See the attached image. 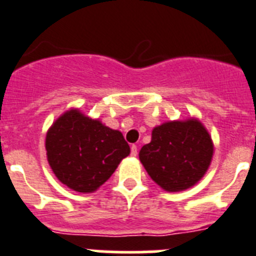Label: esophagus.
<instances>
[{"mask_svg": "<svg viewBox=\"0 0 256 256\" xmlns=\"http://www.w3.org/2000/svg\"><path fill=\"white\" fill-rule=\"evenodd\" d=\"M131 156H132V157H136L138 156V146H135V144L131 146Z\"/></svg>", "mask_w": 256, "mask_h": 256, "instance_id": "esophagus-1", "label": "esophagus"}]
</instances>
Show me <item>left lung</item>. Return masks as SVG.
Here are the masks:
<instances>
[{
    "mask_svg": "<svg viewBox=\"0 0 256 256\" xmlns=\"http://www.w3.org/2000/svg\"><path fill=\"white\" fill-rule=\"evenodd\" d=\"M214 144L198 120L168 121L153 128L139 160L154 183L180 192L198 183L211 164Z\"/></svg>",
    "mask_w": 256,
    "mask_h": 256,
    "instance_id": "1",
    "label": "left lung"
}]
</instances>
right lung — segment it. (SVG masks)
<instances>
[{
  "label": "right lung",
  "mask_w": 256,
  "mask_h": 256,
  "mask_svg": "<svg viewBox=\"0 0 256 256\" xmlns=\"http://www.w3.org/2000/svg\"><path fill=\"white\" fill-rule=\"evenodd\" d=\"M45 146L55 176L81 193L96 190L130 154V146L118 130L78 110H66L52 124Z\"/></svg>",
  "instance_id": "obj_1"
}]
</instances>
